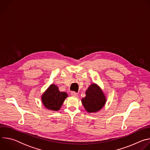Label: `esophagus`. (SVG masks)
Listing matches in <instances>:
<instances>
[{
	"label": "esophagus",
	"mask_w": 150,
	"mask_h": 150,
	"mask_svg": "<svg viewBox=\"0 0 150 150\" xmlns=\"http://www.w3.org/2000/svg\"><path fill=\"white\" fill-rule=\"evenodd\" d=\"M71 96H73V97H77L78 96V94L75 93V92H72L71 93Z\"/></svg>",
	"instance_id": "1"
}]
</instances>
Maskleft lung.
I'll return each instance as SVG.
<instances>
[{"label": "left lung", "mask_w": 150, "mask_h": 150, "mask_svg": "<svg viewBox=\"0 0 150 150\" xmlns=\"http://www.w3.org/2000/svg\"><path fill=\"white\" fill-rule=\"evenodd\" d=\"M85 97L81 100L85 109L88 113H96L100 110L106 103V97L98 85L91 84L85 92Z\"/></svg>", "instance_id": "obj_1"}]
</instances>
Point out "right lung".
Masks as SVG:
<instances>
[{"instance_id": "obj_1", "label": "right lung", "mask_w": 150, "mask_h": 150, "mask_svg": "<svg viewBox=\"0 0 150 150\" xmlns=\"http://www.w3.org/2000/svg\"><path fill=\"white\" fill-rule=\"evenodd\" d=\"M68 96L65 92L60 91L58 87L52 83L41 96V101L47 109L57 111Z\"/></svg>"}]
</instances>
